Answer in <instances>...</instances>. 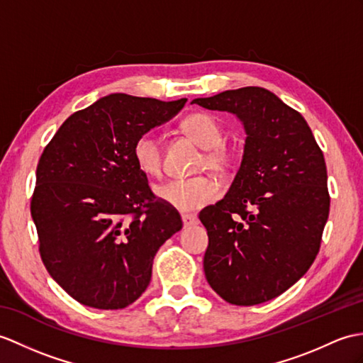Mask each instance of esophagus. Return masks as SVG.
Here are the masks:
<instances>
[{"label":"esophagus","instance_id":"esophagus-1","mask_svg":"<svg viewBox=\"0 0 363 363\" xmlns=\"http://www.w3.org/2000/svg\"><path fill=\"white\" fill-rule=\"evenodd\" d=\"M182 223H184V227H190V225H196L199 221L196 215L182 213Z\"/></svg>","mask_w":363,"mask_h":363}]
</instances>
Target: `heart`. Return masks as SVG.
<instances>
[{"mask_svg":"<svg viewBox=\"0 0 363 363\" xmlns=\"http://www.w3.org/2000/svg\"><path fill=\"white\" fill-rule=\"evenodd\" d=\"M184 131L199 147L206 148L201 168L223 172L233 162L237 150L224 142L223 123L210 113H193L182 122ZM133 157L139 170L147 176H157L162 170V143L155 133H143L133 145ZM157 196L182 212L198 210L218 198L216 185L206 176L173 179L156 189Z\"/></svg>","mask_w":363,"mask_h":363,"instance_id":"heart-1","label":"heart"}]
</instances>
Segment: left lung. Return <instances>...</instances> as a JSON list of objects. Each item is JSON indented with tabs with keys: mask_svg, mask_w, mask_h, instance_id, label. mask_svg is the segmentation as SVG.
Segmentation results:
<instances>
[{
	"mask_svg": "<svg viewBox=\"0 0 363 363\" xmlns=\"http://www.w3.org/2000/svg\"><path fill=\"white\" fill-rule=\"evenodd\" d=\"M191 104L237 114L246 130L229 191L199 220L208 235V284L232 305H259L297 283L318 254L330 215L323 153L303 116L264 88Z\"/></svg>",
	"mask_w": 363,
	"mask_h": 363,
	"instance_id": "obj_1",
	"label": "left lung"
}]
</instances>
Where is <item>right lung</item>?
Instances as JSON below:
<instances>
[{
	"label": "right lung",
	"mask_w": 363,
	"mask_h": 363,
	"mask_svg": "<svg viewBox=\"0 0 363 363\" xmlns=\"http://www.w3.org/2000/svg\"><path fill=\"white\" fill-rule=\"evenodd\" d=\"M187 99L111 94L71 114L37 165L30 215L49 275L85 306L123 309L151 280L159 247L182 229L133 157L140 134Z\"/></svg>",
	"instance_id": "right-lung-1"
}]
</instances>
